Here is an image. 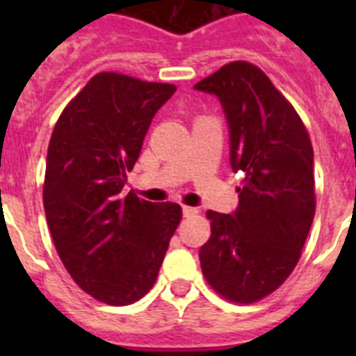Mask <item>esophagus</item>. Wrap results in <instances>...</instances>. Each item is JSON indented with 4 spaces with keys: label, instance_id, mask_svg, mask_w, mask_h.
Here are the masks:
<instances>
[{
    "label": "esophagus",
    "instance_id": "1",
    "mask_svg": "<svg viewBox=\"0 0 356 356\" xmlns=\"http://www.w3.org/2000/svg\"><path fill=\"white\" fill-rule=\"evenodd\" d=\"M200 210L197 209H193V207H184V216L188 217V216H194V213H197Z\"/></svg>",
    "mask_w": 356,
    "mask_h": 356
}]
</instances>
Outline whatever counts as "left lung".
Segmentation results:
<instances>
[{
  "label": "left lung",
  "mask_w": 356,
  "mask_h": 356,
  "mask_svg": "<svg viewBox=\"0 0 356 356\" xmlns=\"http://www.w3.org/2000/svg\"><path fill=\"white\" fill-rule=\"evenodd\" d=\"M194 89L219 97L232 169L244 172L234 216L207 212L201 271L225 300L250 305L284 284L301 257L316 213L312 143L291 102L250 62H229Z\"/></svg>",
  "instance_id": "left-lung-1"
}]
</instances>
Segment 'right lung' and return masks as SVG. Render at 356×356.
Listing matches in <instances>:
<instances>
[{
    "mask_svg": "<svg viewBox=\"0 0 356 356\" xmlns=\"http://www.w3.org/2000/svg\"><path fill=\"white\" fill-rule=\"evenodd\" d=\"M172 83L97 72L56 121L42 200L62 264L78 287L112 307L155 285L181 207L122 193L156 110Z\"/></svg>",
    "mask_w": 356,
    "mask_h": 356,
    "instance_id": "add662e5",
    "label": "right lung"
}]
</instances>
